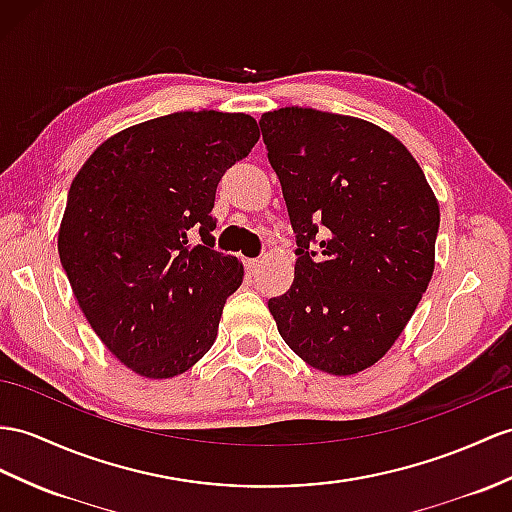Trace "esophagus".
<instances>
[{"mask_svg":"<svg viewBox=\"0 0 512 512\" xmlns=\"http://www.w3.org/2000/svg\"><path fill=\"white\" fill-rule=\"evenodd\" d=\"M243 265H245V269H247L249 273H256V271L260 269V265H263V260H258V258H245Z\"/></svg>","mask_w":512,"mask_h":512,"instance_id":"obj_1","label":"esophagus"}]
</instances>
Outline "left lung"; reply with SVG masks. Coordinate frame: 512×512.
Instances as JSON below:
<instances>
[{"mask_svg": "<svg viewBox=\"0 0 512 512\" xmlns=\"http://www.w3.org/2000/svg\"><path fill=\"white\" fill-rule=\"evenodd\" d=\"M295 232V280L269 299L291 350L352 376L391 350L434 271L439 204L417 160L369 121L286 106L260 117Z\"/></svg>", "mask_w": 512, "mask_h": 512, "instance_id": "left-lung-1", "label": "left lung"}]
</instances>
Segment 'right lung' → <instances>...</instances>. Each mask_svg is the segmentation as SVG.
<instances>
[{
	"label": "right lung",
	"instance_id": "1",
	"mask_svg": "<svg viewBox=\"0 0 512 512\" xmlns=\"http://www.w3.org/2000/svg\"><path fill=\"white\" fill-rule=\"evenodd\" d=\"M258 136L243 112H173L110 136L71 182L62 269L95 334L139 376H178L217 339L243 265L215 249L210 210Z\"/></svg>",
	"mask_w": 512,
	"mask_h": 512
}]
</instances>
